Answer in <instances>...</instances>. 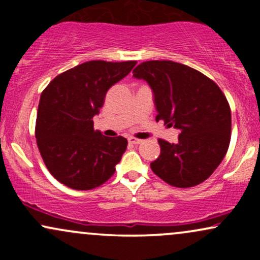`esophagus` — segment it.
<instances>
[{
  "label": "esophagus",
  "instance_id": "obj_1",
  "mask_svg": "<svg viewBox=\"0 0 260 260\" xmlns=\"http://www.w3.org/2000/svg\"><path fill=\"white\" fill-rule=\"evenodd\" d=\"M128 142H129V144L137 145V144H140V143H142V140L137 139V138H133V137H131V138H128Z\"/></svg>",
  "mask_w": 260,
  "mask_h": 260
}]
</instances>
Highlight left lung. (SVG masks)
<instances>
[{
  "label": "left lung",
  "mask_w": 260,
  "mask_h": 260,
  "mask_svg": "<svg viewBox=\"0 0 260 260\" xmlns=\"http://www.w3.org/2000/svg\"><path fill=\"white\" fill-rule=\"evenodd\" d=\"M133 77L153 90L156 121L180 129L177 143L159 139L160 155L150 164L154 174L180 188L204 182L225 157L231 139V110L221 89L174 61L143 62Z\"/></svg>",
  "instance_id": "obj_1"
}]
</instances>
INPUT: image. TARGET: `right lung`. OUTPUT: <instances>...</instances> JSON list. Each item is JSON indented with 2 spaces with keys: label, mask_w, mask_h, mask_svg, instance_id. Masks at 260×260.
Instances as JSON below:
<instances>
[{
  "label": "right lung",
  "mask_w": 260,
  "mask_h": 260,
  "mask_svg": "<svg viewBox=\"0 0 260 260\" xmlns=\"http://www.w3.org/2000/svg\"><path fill=\"white\" fill-rule=\"evenodd\" d=\"M136 61H89L56 77L38 107L37 137L41 156L53 177L78 190L99 187L115 174L127 149L123 137L94 131L107 90L123 79Z\"/></svg>",
  "instance_id": "right-lung-1"
}]
</instances>
